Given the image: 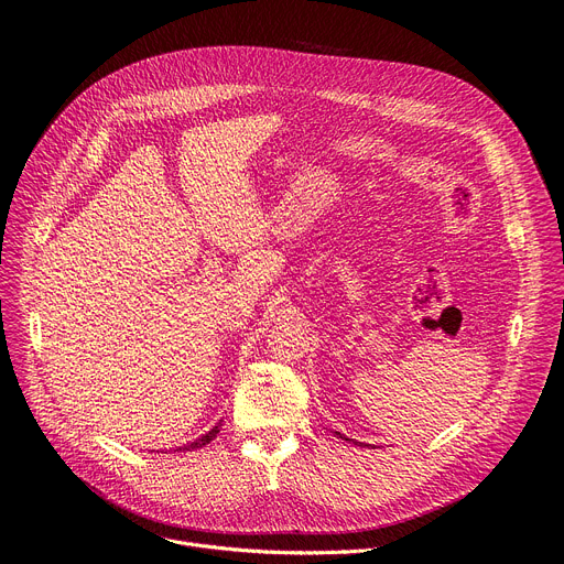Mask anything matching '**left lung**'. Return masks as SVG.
Here are the masks:
<instances>
[{
	"instance_id": "obj_1",
	"label": "left lung",
	"mask_w": 564,
	"mask_h": 564,
	"mask_svg": "<svg viewBox=\"0 0 564 564\" xmlns=\"http://www.w3.org/2000/svg\"><path fill=\"white\" fill-rule=\"evenodd\" d=\"M336 436H338V438H345V434H340V432H336ZM345 441H349V438H345ZM354 443H359V441H354Z\"/></svg>"
}]
</instances>
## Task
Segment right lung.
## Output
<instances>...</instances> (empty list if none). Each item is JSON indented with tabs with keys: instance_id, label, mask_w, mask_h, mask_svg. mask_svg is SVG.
Masks as SVG:
<instances>
[{
	"instance_id": "obj_1",
	"label": "right lung",
	"mask_w": 564,
	"mask_h": 564,
	"mask_svg": "<svg viewBox=\"0 0 564 564\" xmlns=\"http://www.w3.org/2000/svg\"><path fill=\"white\" fill-rule=\"evenodd\" d=\"M219 427H221V423H217L210 432H205L203 436H198L196 441H192V443H187V446H181L177 451L181 453H185V451H196V448H203V446H207V443H210L217 434H219Z\"/></svg>"
}]
</instances>
